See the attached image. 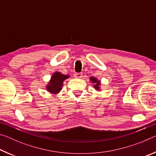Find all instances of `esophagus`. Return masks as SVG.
<instances>
[{
    "mask_svg": "<svg viewBox=\"0 0 156 156\" xmlns=\"http://www.w3.org/2000/svg\"><path fill=\"white\" fill-rule=\"evenodd\" d=\"M74 77L76 78H81L83 77V73H76L74 74Z\"/></svg>",
    "mask_w": 156,
    "mask_h": 156,
    "instance_id": "34e87169",
    "label": "esophagus"
}]
</instances>
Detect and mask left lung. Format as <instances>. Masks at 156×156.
<instances>
[{"label": "left lung", "mask_w": 156, "mask_h": 156, "mask_svg": "<svg viewBox=\"0 0 156 156\" xmlns=\"http://www.w3.org/2000/svg\"><path fill=\"white\" fill-rule=\"evenodd\" d=\"M89 80H90L91 83L93 84L94 88L96 89L97 91H101V87H100V85H101V82H100L98 79L96 77H91L89 78Z\"/></svg>", "instance_id": "8db88e82"}]
</instances>
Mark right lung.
<instances>
[{"mask_svg":"<svg viewBox=\"0 0 156 156\" xmlns=\"http://www.w3.org/2000/svg\"><path fill=\"white\" fill-rule=\"evenodd\" d=\"M69 77V75H64L59 72H54L45 86L47 91L54 95L58 94L62 90L64 81Z\"/></svg>","mask_w":156,"mask_h":156,"instance_id":"add662e5","label":"right lung"}]
</instances>
